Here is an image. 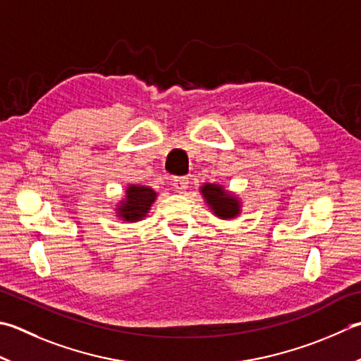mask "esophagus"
I'll return each mask as SVG.
<instances>
[{
  "instance_id": "obj_1",
  "label": "esophagus",
  "mask_w": 361,
  "mask_h": 361,
  "mask_svg": "<svg viewBox=\"0 0 361 361\" xmlns=\"http://www.w3.org/2000/svg\"><path fill=\"white\" fill-rule=\"evenodd\" d=\"M188 185H189V180L185 178V176H180V178L173 180V188H175L176 192H180V194L186 192Z\"/></svg>"
}]
</instances>
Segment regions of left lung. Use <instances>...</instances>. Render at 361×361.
I'll return each mask as SVG.
<instances>
[{
  "instance_id": "8db88e82",
  "label": "left lung",
  "mask_w": 361,
  "mask_h": 361,
  "mask_svg": "<svg viewBox=\"0 0 361 361\" xmlns=\"http://www.w3.org/2000/svg\"><path fill=\"white\" fill-rule=\"evenodd\" d=\"M199 190L204 203L208 204L211 213L216 217L222 219V221H231V219H236L241 214V199H239L238 194L225 189L224 185H217V183H203Z\"/></svg>"
}]
</instances>
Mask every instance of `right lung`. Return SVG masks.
<instances>
[{
    "label": "right lung",
    "instance_id": "add662e5",
    "mask_svg": "<svg viewBox=\"0 0 361 361\" xmlns=\"http://www.w3.org/2000/svg\"><path fill=\"white\" fill-rule=\"evenodd\" d=\"M157 190L142 185H128L122 200L116 204V216L123 222H140L150 213L152 204L157 202Z\"/></svg>",
    "mask_w": 361,
    "mask_h": 361
}]
</instances>
